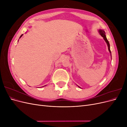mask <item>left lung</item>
<instances>
[{"label": "left lung", "mask_w": 127, "mask_h": 127, "mask_svg": "<svg viewBox=\"0 0 127 127\" xmlns=\"http://www.w3.org/2000/svg\"><path fill=\"white\" fill-rule=\"evenodd\" d=\"M99 34H100V35L104 38V40H105V42H106V43H107V46H108L109 50L110 52L111 53V51H110V43H109V42L108 40H107V39H106V35H105V32L104 31H103V30H99Z\"/></svg>", "instance_id": "8db88e82"}]
</instances>
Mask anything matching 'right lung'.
Masks as SVG:
<instances>
[{
	"label": "right lung",
	"instance_id": "1",
	"mask_svg": "<svg viewBox=\"0 0 127 127\" xmlns=\"http://www.w3.org/2000/svg\"><path fill=\"white\" fill-rule=\"evenodd\" d=\"M22 35H23V34H22V35H21V36H20V37H21V36H22Z\"/></svg>",
	"mask_w": 127,
	"mask_h": 127
}]
</instances>
